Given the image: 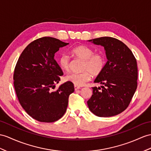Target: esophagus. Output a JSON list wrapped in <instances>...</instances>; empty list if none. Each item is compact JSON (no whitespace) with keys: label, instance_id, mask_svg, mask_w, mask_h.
<instances>
[{"label":"esophagus","instance_id":"34e87169","mask_svg":"<svg viewBox=\"0 0 151 151\" xmlns=\"http://www.w3.org/2000/svg\"><path fill=\"white\" fill-rule=\"evenodd\" d=\"M80 88H81L80 86H78L74 85V89H75V90H78L80 89Z\"/></svg>","mask_w":151,"mask_h":151}]
</instances>
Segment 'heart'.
Masks as SVG:
<instances>
[{
    "mask_svg": "<svg viewBox=\"0 0 151 151\" xmlns=\"http://www.w3.org/2000/svg\"><path fill=\"white\" fill-rule=\"evenodd\" d=\"M72 56L83 60L80 73H70L65 77L67 81L74 85L81 86L91 79V73L94 76L101 73L105 67L106 59L102 52H94L91 48L86 45H79L70 50ZM60 67L65 71L70 68V59L68 55L63 54L59 58Z\"/></svg>",
    "mask_w": 151,
    "mask_h": 151,
    "instance_id": "heart-1",
    "label": "heart"
}]
</instances>
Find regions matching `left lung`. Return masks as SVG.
I'll return each mask as SVG.
<instances>
[{"label": "left lung", "instance_id": "obj_1", "mask_svg": "<svg viewBox=\"0 0 151 151\" xmlns=\"http://www.w3.org/2000/svg\"><path fill=\"white\" fill-rule=\"evenodd\" d=\"M88 42L103 46L108 59L103 70L94 81L103 84L102 89L92 88L88 108L100 117L116 115L128 107L137 90V60L127 46L116 38L105 36Z\"/></svg>", "mask_w": 151, "mask_h": 151}]
</instances>
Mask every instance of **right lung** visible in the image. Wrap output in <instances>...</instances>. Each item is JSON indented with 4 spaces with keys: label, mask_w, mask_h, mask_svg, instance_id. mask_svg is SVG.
Segmentation results:
<instances>
[{
    "label": "right lung",
    "mask_w": 151,
    "mask_h": 151,
    "mask_svg": "<svg viewBox=\"0 0 151 151\" xmlns=\"http://www.w3.org/2000/svg\"><path fill=\"white\" fill-rule=\"evenodd\" d=\"M52 37L40 38L25 47L14 70V87L22 107L39 122H54L64 115L73 84L67 81L52 91L63 71L54 54L67 45Z\"/></svg>",
    "instance_id": "right-lung-1"
}]
</instances>
